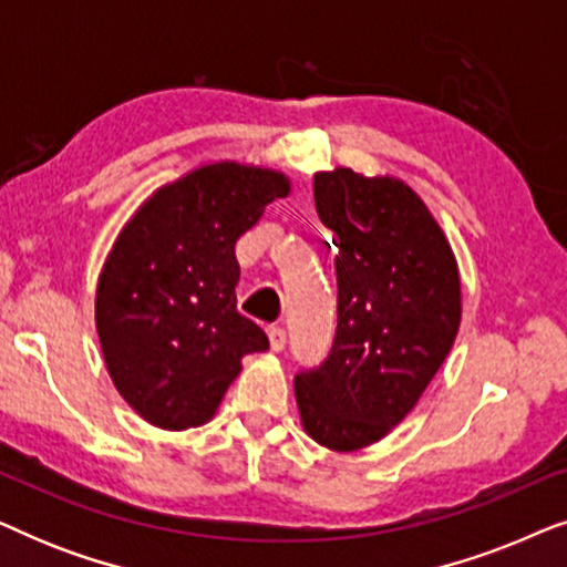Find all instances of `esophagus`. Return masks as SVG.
I'll use <instances>...</instances> for the list:
<instances>
[{
    "instance_id": "esophagus-1",
    "label": "esophagus",
    "mask_w": 567,
    "mask_h": 567,
    "mask_svg": "<svg viewBox=\"0 0 567 567\" xmlns=\"http://www.w3.org/2000/svg\"><path fill=\"white\" fill-rule=\"evenodd\" d=\"M268 340H270V351H284L286 330L284 328H270L268 330Z\"/></svg>"
}]
</instances>
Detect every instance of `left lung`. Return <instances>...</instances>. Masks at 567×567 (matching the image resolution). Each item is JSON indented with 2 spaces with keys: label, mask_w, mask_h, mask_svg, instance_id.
<instances>
[{
  "label": "left lung",
  "mask_w": 567,
  "mask_h": 567,
  "mask_svg": "<svg viewBox=\"0 0 567 567\" xmlns=\"http://www.w3.org/2000/svg\"><path fill=\"white\" fill-rule=\"evenodd\" d=\"M336 239L338 330L330 355L293 379L301 425L332 452L384 439L421 400L462 320L460 270L421 196L348 167L315 175Z\"/></svg>",
  "instance_id": "1"
}]
</instances>
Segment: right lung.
Listing matches in <instances>:
<instances>
[{
	"instance_id": "right-lung-1",
	"label": "right lung",
	"mask_w": 567,
	"mask_h": 567,
	"mask_svg": "<svg viewBox=\"0 0 567 567\" xmlns=\"http://www.w3.org/2000/svg\"><path fill=\"white\" fill-rule=\"evenodd\" d=\"M276 169L212 162L162 185L121 229L97 281L95 324L121 398L165 431L204 425L268 338L237 312L235 243L289 196Z\"/></svg>"
}]
</instances>
